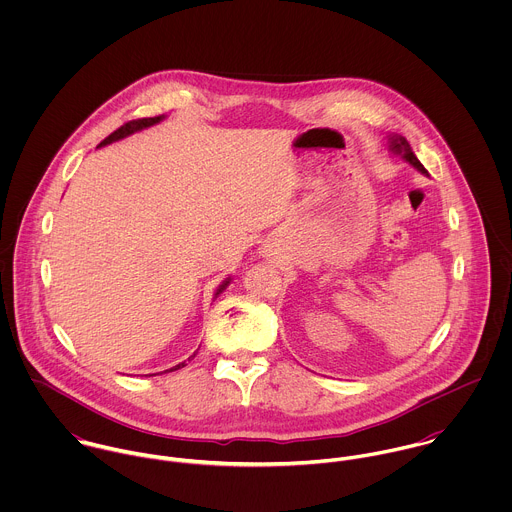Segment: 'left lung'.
Returning <instances> with one entry per match:
<instances>
[{
    "label": "left lung",
    "instance_id": "obj_1",
    "mask_svg": "<svg viewBox=\"0 0 512 512\" xmlns=\"http://www.w3.org/2000/svg\"><path fill=\"white\" fill-rule=\"evenodd\" d=\"M388 149L394 153V155H400L406 163H410L414 169H418L422 175H428L426 167L420 163V159L416 157V153L412 151V147L408 144V140L404 136H398V134H390L388 136Z\"/></svg>",
    "mask_w": 512,
    "mask_h": 512
}]
</instances>
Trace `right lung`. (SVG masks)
Wrapping results in <instances>:
<instances>
[{"label":"right lung","instance_id":"add662e5","mask_svg":"<svg viewBox=\"0 0 512 512\" xmlns=\"http://www.w3.org/2000/svg\"><path fill=\"white\" fill-rule=\"evenodd\" d=\"M165 120V116H155V118H144V120H134V122H128V124H124L122 128H118L114 134H110L100 146H108V144H114V142H120V140H124V138H128V136H132V134H136V132H142V130H146V128H151V126H155V124H159V122H163ZM228 284H230V278H226L222 284H220L219 288H217V292H215V297H219L220 293L224 292L226 288H228ZM197 355V351L189 357V361L193 359ZM185 363H179V365L173 366V368H169V370H165V372H171V370H177V368H183Z\"/></svg>","mask_w":512,"mask_h":512}]
</instances>
